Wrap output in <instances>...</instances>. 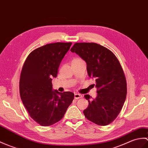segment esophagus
<instances>
[{"label": "esophagus", "instance_id": "esophagus-1", "mask_svg": "<svg viewBox=\"0 0 148 148\" xmlns=\"http://www.w3.org/2000/svg\"><path fill=\"white\" fill-rule=\"evenodd\" d=\"M82 97V96L80 94H75L74 95V98L75 99H79Z\"/></svg>", "mask_w": 148, "mask_h": 148}]
</instances>
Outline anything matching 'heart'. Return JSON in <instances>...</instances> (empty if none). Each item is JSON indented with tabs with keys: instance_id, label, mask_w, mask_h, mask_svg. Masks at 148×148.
Masks as SVG:
<instances>
[{
	"instance_id": "b5f03b06",
	"label": "heart",
	"mask_w": 148,
	"mask_h": 148,
	"mask_svg": "<svg viewBox=\"0 0 148 148\" xmlns=\"http://www.w3.org/2000/svg\"><path fill=\"white\" fill-rule=\"evenodd\" d=\"M81 60V59H79V58H74L73 61H77V60Z\"/></svg>"
}]
</instances>
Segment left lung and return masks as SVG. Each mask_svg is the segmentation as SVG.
<instances>
[{
	"instance_id": "obj_1",
	"label": "left lung",
	"mask_w": 148,
	"mask_h": 148,
	"mask_svg": "<svg viewBox=\"0 0 148 148\" xmlns=\"http://www.w3.org/2000/svg\"><path fill=\"white\" fill-rule=\"evenodd\" d=\"M87 64L88 75L96 81L97 97L89 95L88 108L83 111L89 121L99 125L112 123L123 107L127 95L124 73L112 51L95 43H76L71 48Z\"/></svg>"
}]
</instances>
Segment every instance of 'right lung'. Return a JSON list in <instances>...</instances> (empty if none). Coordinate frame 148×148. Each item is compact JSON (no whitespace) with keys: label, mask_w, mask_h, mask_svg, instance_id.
Wrapping results in <instances>:
<instances>
[{"label":"right lung","mask_w":148,"mask_h":148,"mask_svg":"<svg viewBox=\"0 0 148 148\" xmlns=\"http://www.w3.org/2000/svg\"><path fill=\"white\" fill-rule=\"evenodd\" d=\"M72 43L47 44L31 52L26 59L19 81L23 105L34 121L42 126H50L63 118L74 94L53 90V77Z\"/></svg>","instance_id":"add662e5"}]
</instances>
